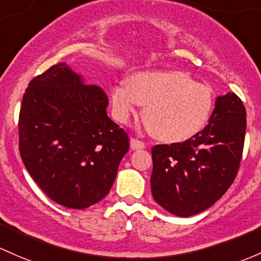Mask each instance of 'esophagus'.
<instances>
[{
    "mask_svg": "<svg viewBox=\"0 0 261 261\" xmlns=\"http://www.w3.org/2000/svg\"><path fill=\"white\" fill-rule=\"evenodd\" d=\"M130 147L133 150H139V149H144L145 147V144L142 141H140L138 139H134L131 138L130 140Z\"/></svg>",
    "mask_w": 261,
    "mask_h": 261,
    "instance_id": "esophagus-1",
    "label": "esophagus"
}]
</instances>
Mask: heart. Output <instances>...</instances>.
<instances>
[{
	"mask_svg": "<svg viewBox=\"0 0 261 261\" xmlns=\"http://www.w3.org/2000/svg\"><path fill=\"white\" fill-rule=\"evenodd\" d=\"M139 105H145L142 120L153 138L180 142L204 127L214 97L209 86L181 71H141L111 90L112 114L119 122H127Z\"/></svg>",
	"mask_w": 261,
	"mask_h": 261,
	"instance_id": "obj_1",
	"label": "heart"
}]
</instances>
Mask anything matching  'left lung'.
I'll use <instances>...</instances> for the list:
<instances>
[{
	"mask_svg": "<svg viewBox=\"0 0 261 261\" xmlns=\"http://www.w3.org/2000/svg\"><path fill=\"white\" fill-rule=\"evenodd\" d=\"M246 130V111L234 92L219 96L209 125L193 138L152 147L151 193L176 216L213 206L234 182Z\"/></svg>",
	"mask_w": 261,
	"mask_h": 261,
	"instance_id": "8db88e82",
	"label": "left lung"
}]
</instances>
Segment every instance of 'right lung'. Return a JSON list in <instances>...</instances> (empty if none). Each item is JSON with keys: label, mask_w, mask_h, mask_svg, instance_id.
Returning <instances> with one entry per match:
<instances>
[{"label": "right lung", "mask_w": 261, "mask_h": 261, "mask_svg": "<svg viewBox=\"0 0 261 261\" xmlns=\"http://www.w3.org/2000/svg\"><path fill=\"white\" fill-rule=\"evenodd\" d=\"M100 86L84 84L66 62L32 79L18 119L21 159L51 200L86 209L109 194L128 136L106 114Z\"/></svg>", "instance_id": "add662e5"}]
</instances>
